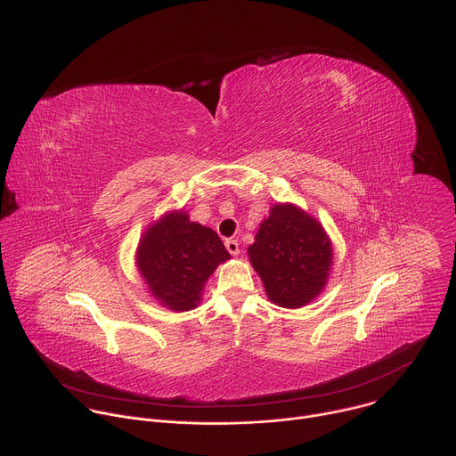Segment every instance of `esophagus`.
Instances as JSON below:
<instances>
[{"instance_id": "34e87169", "label": "esophagus", "mask_w": 456, "mask_h": 456, "mask_svg": "<svg viewBox=\"0 0 456 456\" xmlns=\"http://www.w3.org/2000/svg\"><path fill=\"white\" fill-rule=\"evenodd\" d=\"M225 247H227V250H229L231 256H238V254H240V243H238L236 240H227V241H225Z\"/></svg>"}]
</instances>
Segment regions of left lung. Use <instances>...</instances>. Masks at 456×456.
<instances>
[{"mask_svg":"<svg viewBox=\"0 0 456 456\" xmlns=\"http://www.w3.org/2000/svg\"><path fill=\"white\" fill-rule=\"evenodd\" d=\"M266 297L281 308H302L328 284L333 243L322 224L295 204H273L247 248Z\"/></svg>","mask_w":456,"mask_h":456,"instance_id":"obj_1","label":"left lung"}]
</instances>
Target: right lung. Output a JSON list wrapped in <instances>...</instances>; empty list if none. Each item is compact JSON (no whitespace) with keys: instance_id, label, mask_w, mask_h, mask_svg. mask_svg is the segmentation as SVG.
Here are the masks:
<instances>
[{"instance_id":"right-lung-1","label":"right lung","mask_w":456,"mask_h":456,"mask_svg":"<svg viewBox=\"0 0 456 456\" xmlns=\"http://www.w3.org/2000/svg\"><path fill=\"white\" fill-rule=\"evenodd\" d=\"M227 259L218 234L183 209L151 222L135 248V266L150 295L172 312L197 308L208 279Z\"/></svg>"}]
</instances>
